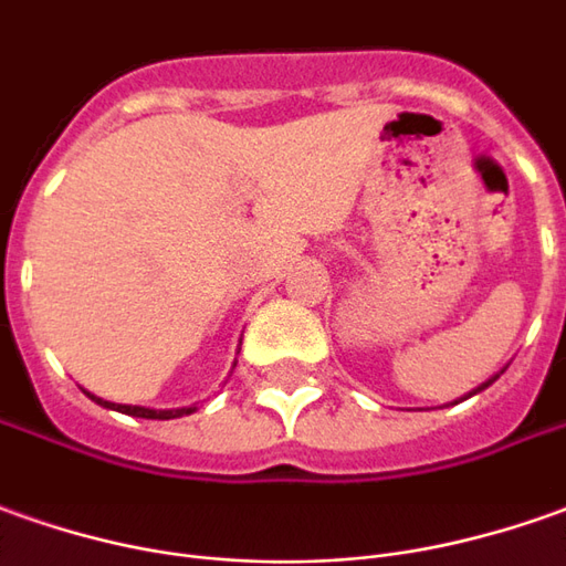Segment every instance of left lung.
Instances as JSON below:
<instances>
[{
	"mask_svg": "<svg viewBox=\"0 0 566 566\" xmlns=\"http://www.w3.org/2000/svg\"><path fill=\"white\" fill-rule=\"evenodd\" d=\"M486 385H490V381H486ZM486 385H484V388H486Z\"/></svg>",
	"mask_w": 566,
	"mask_h": 566,
	"instance_id": "8db88e82",
	"label": "left lung"
}]
</instances>
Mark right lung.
Returning a JSON list of instances; mask_svg holds the SVG:
<instances>
[{
	"label": "right lung",
	"mask_w": 566,
	"mask_h": 566,
	"mask_svg": "<svg viewBox=\"0 0 566 566\" xmlns=\"http://www.w3.org/2000/svg\"><path fill=\"white\" fill-rule=\"evenodd\" d=\"M95 403L107 409H116V412H126V416H138V419H175V416H185V412H193L190 409H147V407H126V403H111V400H101V397L88 395Z\"/></svg>",
	"instance_id": "right-lung-1"
}]
</instances>
